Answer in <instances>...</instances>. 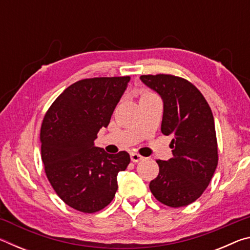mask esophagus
<instances>
[{
  "mask_svg": "<svg viewBox=\"0 0 250 250\" xmlns=\"http://www.w3.org/2000/svg\"><path fill=\"white\" fill-rule=\"evenodd\" d=\"M130 156H131V161H132V162H139V161L143 160V156L139 153H135V152H132V153L130 154Z\"/></svg>",
  "mask_w": 250,
  "mask_h": 250,
  "instance_id": "obj_1",
  "label": "esophagus"
}]
</instances>
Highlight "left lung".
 Returning <instances> with one entry per match:
<instances>
[{"label": "left lung", "mask_w": 250, "mask_h": 250, "mask_svg": "<svg viewBox=\"0 0 250 250\" xmlns=\"http://www.w3.org/2000/svg\"><path fill=\"white\" fill-rule=\"evenodd\" d=\"M140 79L163 100L161 131L172 135L173 158L156 160L159 175L150 182L154 197L170 207L191 204L208 186L218 163L214 117L192 83L173 75H142Z\"/></svg>", "instance_id": "left-lung-1"}]
</instances>
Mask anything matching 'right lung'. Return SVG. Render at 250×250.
<instances>
[{
    "label": "right lung",
    "mask_w": 250,
    "mask_h": 250,
    "mask_svg": "<svg viewBox=\"0 0 250 250\" xmlns=\"http://www.w3.org/2000/svg\"><path fill=\"white\" fill-rule=\"evenodd\" d=\"M129 82V76L79 80L57 97L43 119L46 176L57 195L83 213H96L110 204L118 189V173L130 163L128 152L109 154L95 146Z\"/></svg>",
    "instance_id": "1"
}]
</instances>
